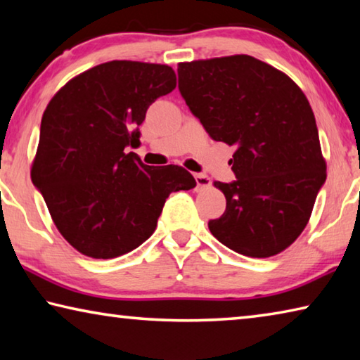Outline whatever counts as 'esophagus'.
Here are the masks:
<instances>
[{
  "label": "esophagus",
  "instance_id": "obj_1",
  "mask_svg": "<svg viewBox=\"0 0 360 360\" xmlns=\"http://www.w3.org/2000/svg\"><path fill=\"white\" fill-rule=\"evenodd\" d=\"M195 181H197V186L200 188H208L211 186V178H208V176L203 173L195 174Z\"/></svg>",
  "mask_w": 360,
  "mask_h": 360
}]
</instances>
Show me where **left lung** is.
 Instances as JSON below:
<instances>
[{"label": "left lung", "instance_id": "left-lung-1", "mask_svg": "<svg viewBox=\"0 0 360 360\" xmlns=\"http://www.w3.org/2000/svg\"><path fill=\"white\" fill-rule=\"evenodd\" d=\"M179 92L214 141L236 146L235 181L219 182L224 214L214 238L248 257H270L294 243L326 182L313 109L284 72L251 56L178 65Z\"/></svg>", "mask_w": 360, "mask_h": 360}]
</instances>
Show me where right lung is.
I'll return each instance as SVG.
<instances>
[{"instance_id":"obj_1","label":"right lung","mask_w":360,"mask_h":360,"mask_svg":"<svg viewBox=\"0 0 360 360\" xmlns=\"http://www.w3.org/2000/svg\"><path fill=\"white\" fill-rule=\"evenodd\" d=\"M176 87L168 65L101 63L60 89L41 120L32 181L79 252L114 259L154 233L168 195L197 182L178 165H144L138 127Z\"/></svg>"}]
</instances>
